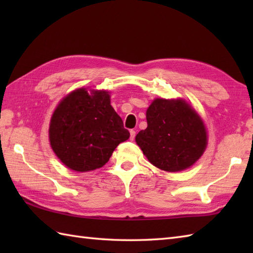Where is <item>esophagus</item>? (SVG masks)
Instances as JSON below:
<instances>
[{"mask_svg": "<svg viewBox=\"0 0 253 253\" xmlns=\"http://www.w3.org/2000/svg\"><path fill=\"white\" fill-rule=\"evenodd\" d=\"M129 132H130V140H133V139H135V137H136V131L131 129Z\"/></svg>", "mask_w": 253, "mask_h": 253, "instance_id": "34e87169", "label": "esophagus"}]
</instances>
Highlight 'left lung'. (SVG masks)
Segmentation results:
<instances>
[{
    "instance_id": "1",
    "label": "left lung",
    "mask_w": 253,
    "mask_h": 253,
    "mask_svg": "<svg viewBox=\"0 0 253 253\" xmlns=\"http://www.w3.org/2000/svg\"><path fill=\"white\" fill-rule=\"evenodd\" d=\"M148 127L136 136L149 162L166 171L195 164L208 144L206 126L186 101L155 99L147 110Z\"/></svg>"
}]
</instances>
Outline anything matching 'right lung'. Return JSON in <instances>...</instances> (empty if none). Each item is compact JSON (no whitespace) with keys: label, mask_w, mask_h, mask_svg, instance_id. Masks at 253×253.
<instances>
[{"label":"right lung","mask_w":253,"mask_h":253,"mask_svg":"<svg viewBox=\"0 0 253 253\" xmlns=\"http://www.w3.org/2000/svg\"><path fill=\"white\" fill-rule=\"evenodd\" d=\"M80 88L65 96L53 113L49 138L68 169L89 171L103 166L115 148L129 138L104 90Z\"/></svg>","instance_id":"obj_1"}]
</instances>
